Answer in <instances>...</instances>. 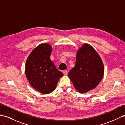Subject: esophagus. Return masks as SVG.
<instances>
[{
	"label": "esophagus",
	"mask_w": 125,
	"mask_h": 125,
	"mask_svg": "<svg viewBox=\"0 0 125 125\" xmlns=\"http://www.w3.org/2000/svg\"><path fill=\"white\" fill-rule=\"evenodd\" d=\"M63 73L64 75H67V74H68V71L67 70H64V71H63Z\"/></svg>",
	"instance_id": "1"
}]
</instances>
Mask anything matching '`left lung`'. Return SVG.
Segmentation results:
<instances>
[{
    "label": "left lung",
    "instance_id": "1",
    "mask_svg": "<svg viewBox=\"0 0 125 125\" xmlns=\"http://www.w3.org/2000/svg\"><path fill=\"white\" fill-rule=\"evenodd\" d=\"M104 74L101 59L90 45L84 44L79 50L74 67L69 72V77L80 93L87 92L99 84Z\"/></svg>",
    "mask_w": 125,
    "mask_h": 125
}]
</instances>
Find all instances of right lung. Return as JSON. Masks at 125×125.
<instances>
[{
  "label": "right lung",
  "instance_id": "obj_1",
  "mask_svg": "<svg viewBox=\"0 0 125 125\" xmlns=\"http://www.w3.org/2000/svg\"><path fill=\"white\" fill-rule=\"evenodd\" d=\"M52 47L41 44L30 54L25 65V74L31 85L43 94L55 90L63 74L57 70L50 59Z\"/></svg>",
  "mask_w": 125,
  "mask_h": 125
}]
</instances>
